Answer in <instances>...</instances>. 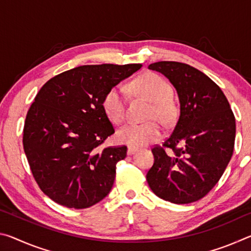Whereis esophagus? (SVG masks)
<instances>
[{
  "instance_id": "obj_1",
  "label": "esophagus",
  "mask_w": 251,
  "mask_h": 251,
  "mask_svg": "<svg viewBox=\"0 0 251 251\" xmlns=\"http://www.w3.org/2000/svg\"><path fill=\"white\" fill-rule=\"evenodd\" d=\"M136 151H138V148L133 146H128V148H127V155H133Z\"/></svg>"
}]
</instances>
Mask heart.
Returning <instances> with one entry per match:
<instances>
[{
    "mask_svg": "<svg viewBox=\"0 0 251 251\" xmlns=\"http://www.w3.org/2000/svg\"><path fill=\"white\" fill-rule=\"evenodd\" d=\"M135 94L151 103L147 120H157L163 125L172 124L176 117V109L172 101L173 88L159 75L146 73L130 84ZM105 115L114 124H121L126 114V99L121 87H113L103 99ZM160 127L156 122L145 124H128L117 131L116 138L122 144L139 147L160 137Z\"/></svg>",
    "mask_w": 251,
    "mask_h": 251,
    "instance_id": "1",
    "label": "heart"
}]
</instances>
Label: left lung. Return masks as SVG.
<instances>
[{"mask_svg":"<svg viewBox=\"0 0 251 251\" xmlns=\"http://www.w3.org/2000/svg\"><path fill=\"white\" fill-rule=\"evenodd\" d=\"M176 88L180 113L163 147L152 148L154 165L146 179L156 196L174 203L197 201L214 188L230 160L236 121L226 96L214 80L185 63L157 62ZM165 148H169L167 153Z\"/></svg>","mask_w":251,"mask_h":251,"instance_id":"left-lung-1","label":"left lung"}]
</instances>
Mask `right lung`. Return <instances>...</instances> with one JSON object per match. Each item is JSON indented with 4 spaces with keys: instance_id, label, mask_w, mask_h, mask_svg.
Returning <instances> with one entry per match:
<instances>
[{
    "instance_id": "right-lung-1",
    "label": "right lung",
    "mask_w": 251,
    "mask_h": 251,
    "mask_svg": "<svg viewBox=\"0 0 251 251\" xmlns=\"http://www.w3.org/2000/svg\"><path fill=\"white\" fill-rule=\"evenodd\" d=\"M142 64L83 65L48 80L25 118L23 147L42 192L67 208L83 209L112 189L127 147L100 145L115 133L103 99Z\"/></svg>"
}]
</instances>
